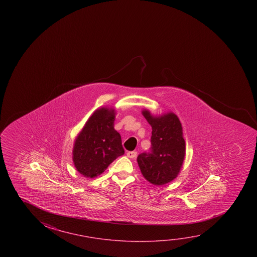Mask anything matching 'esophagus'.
I'll return each instance as SVG.
<instances>
[{"label": "esophagus", "mask_w": 257, "mask_h": 257, "mask_svg": "<svg viewBox=\"0 0 257 257\" xmlns=\"http://www.w3.org/2000/svg\"><path fill=\"white\" fill-rule=\"evenodd\" d=\"M136 156H137V152H127V157H128V158H130V159H135Z\"/></svg>", "instance_id": "esophagus-1"}]
</instances>
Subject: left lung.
<instances>
[{"label":"left lung","instance_id":"obj_1","mask_svg":"<svg viewBox=\"0 0 257 257\" xmlns=\"http://www.w3.org/2000/svg\"><path fill=\"white\" fill-rule=\"evenodd\" d=\"M143 114L152 127V147L137 158L141 172L152 185L168 184L178 176L185 160L181 122L174 113L153 116L144 109Z\"/></svg>","mask_w":257,"mask_h":257}]
</instances>
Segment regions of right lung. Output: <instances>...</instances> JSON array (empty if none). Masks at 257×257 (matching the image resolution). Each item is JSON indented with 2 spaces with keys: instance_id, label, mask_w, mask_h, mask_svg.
<instances>
[{
  "instance_id": "right-lung-1",
  "label": "right lung",
  "mask_w": 257,
  "mask_h": 257,
  "mask_svg": "<svg viewBox=\"0 0 257 257\" xmlns=\"http://www.w3.org/2000/svg\"><path fill=\"white\" fill-rule=\"evenodd\" d=\"M114 110L101 107L88 118L72 150L76 169L84 177H97L124 154L121 135L114 130Z\"/></svg>"
}]
</instances>
